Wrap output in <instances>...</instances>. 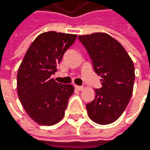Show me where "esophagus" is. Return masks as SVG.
<instances>
[{"label": "esophagus", "mask_w": 150, "mask_h": 150, "mask_svg": "<svg viewBox=\"0 0 150 150\" xmlns=\"http://www.w3.org/2000/svg\"><path fill=\"white\" fill-rule=\"evenodd\" d=\"M74 87H76L77 90H83V86H81V85H74Z\"/></svg>", "instance_id": "1"}]
</instances>
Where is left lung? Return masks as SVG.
Instances as JSON below:
<instances>
[{"label":"left lung","instance_id":"left-lung-1","mask_svg":"<svg viewBox=\"0 0 150 150\" xmlns=\"http://www.w3.org/2000/svg\"><path fill=\"white\" fill-rule=\"evenodd\" d=\"M87 50L94 72L101 76L102 87L94 89L95 97L86 104L87 113L94 122H114L126 109L133 91L134 65L124 47L106 33L78 37Z\"/></svg>","mask_w":150,"mask_h":150}]
</instances>
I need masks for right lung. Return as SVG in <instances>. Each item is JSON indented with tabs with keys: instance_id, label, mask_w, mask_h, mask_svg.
I'll list each match as a JSON object with an SVG mask.
<instances>
[{
	"instance_id": "right-lung-1",
	"label": "right lung",
	"mask_w": 150,
	"mask_h": 150,
	"mask_svg": "<svg viewBox=\"0 0 150 150\" xmlns=\"http://www.w3.org/2000/svg\"><path fill=\"white\" fill-rule=\"evenodd\" d=\"M76 38V35L56 31L40 34L20 66L17 74L20 101L28 115L40 125H54L65 115L74 87L57 83L51 76Z\"/></svg>"
}]
</instances>
